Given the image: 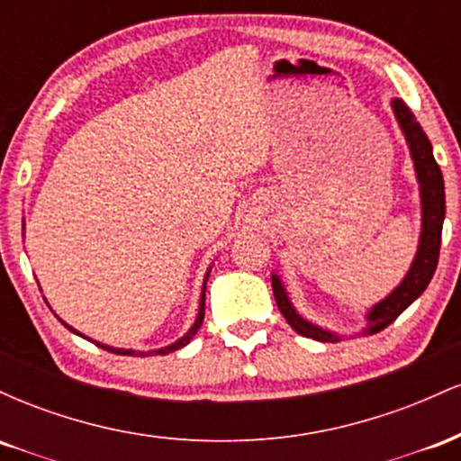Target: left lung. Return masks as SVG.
Masks as SVG:
<instances>
[{
	"label": "left lung",
	"instance_id": "1",
	"mask_svg": "<svg viewBox=\"0 0 461 461\" xmlns=\"http://www.w3.org/2000/svg\"><path fill=\"white\" fill-rule=\"evenodd\" d=\"M393 108H394L396 121H399L401 130H403L407 139V145H410L411 160H414V167H416L418 184H420L422 231H420V245H418L416 258L414 262H411L410 273L405 275L403 282H401L399 288H396L390 297H385L382 303H377L368 312L366 333H377L385 330L390 322L396 321V316H399L407 305L414 303V301L425 293V288L431 282L433 273H436L438 258H440L442 223H444V212H447L442 171L440 167H438L436 158H433L429 139H427V134L422 131L414 113H411L401 99H394ZM271 282H273V294H275V301H277L279 312H282L285 322H288L299 336L312 338V340H321V342L340 340L336 333L321 330V327L312 325V322L301 319L297 312H294L293 305H290L288 297H285V290L282 282H279L277 275H273Z\"/></svg>",
	"mask_w": 461,
	"mask_h": 461
}]
</instances>
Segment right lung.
<instances>
[{
  "instance_id": "1",
  "label": "right lung",
  "mask_w": 461,
  "mask_h": 461,
  "mask_svg": "<svg viewBox=\"0 0 461 461\" xmlns=\"http://www.w3.org/2000/svg\"><path fill=\"white\" fill-rule=\"evenodd\" d=\"M203 316H205V290H203V294H201V305H199V316H197V321H194V325L190 327V331L186 333V336L179 338V340H177V342H173V345H168V347H164V348H158V351H153V353H156V356H167V353L177 351V348L186 347L188 342L193 340L194 333H197V330L201 327V322H203ZM67 327H68V325H67ZM68 330H71L73 333H77L76 330H73V327H68ZM95 345L102 347V348H105V351H110V353H119V356H151V351H149V353H140V351L136 353V351H125V348H113V347L99 345V342H95Z\"/></svg>"
}]
</instances>
